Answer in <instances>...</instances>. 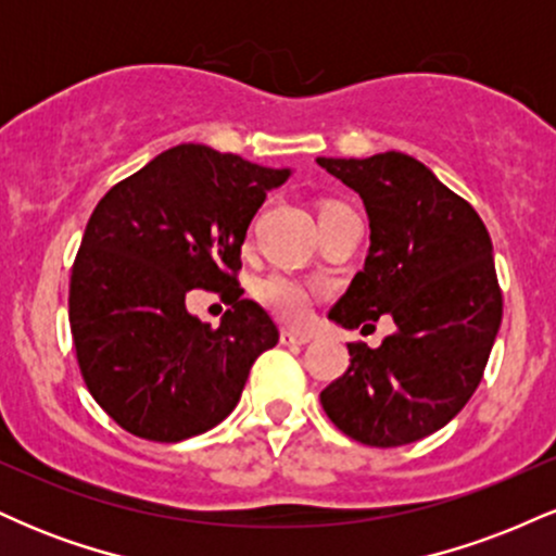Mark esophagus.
Here are the masks:
<instances>
[{"instance_id": "1", "label": "esophagus", "mask_w": 556, "mask_h": 556, "mask_svg": "<svg viewBox=\"0 0 556 556\" xmlns=\"http://www.w3.org/2000/svg\"><path fill=\"white\" fill-rule=\"evenodd\" d=\"M279 342L282 344H287V348H290V344H308L311 342V334L308 331H300V329H282L279 331Z\"/></svg>"}]
</instances>
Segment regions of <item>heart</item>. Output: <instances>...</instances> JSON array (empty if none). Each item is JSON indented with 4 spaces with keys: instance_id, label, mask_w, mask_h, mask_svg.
<instances>
[{
    "instance_id": "obj_1",
    "label": "heart",
    "mask_w": 556,
    "mask_h": 556,
    "mask_svg": "<svg viewBox=\"0 0 556 556\" xmlns=\"http://www.w3.org/2000/svg\"><path fill=\"white\" fill-rule=\"evenodd\" d=\"M321 287L303 282V279L290 277V274H269L256 285V298L274 316L285 321H300L308 316L314 300L321 295Z\"/></svg>"
}]
</instances>
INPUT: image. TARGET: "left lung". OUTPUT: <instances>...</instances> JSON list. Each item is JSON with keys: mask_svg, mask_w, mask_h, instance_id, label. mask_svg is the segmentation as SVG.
Returning <instances> with one entry per match:
<instances>
[{"mask_svg": "<svg viewBox=\"0 0 556 556\" xmlns=\"http://www.w3.org/2000/svg\"><path fill=\"white\" fill-rule=\"evenodd\" d=\"M363 198L371 245L329 311L342 329L389 316L379 348L350 342V366L321 392L331 424L368 446L418 442L473 397L502 324L494 248L481 216L418 159H316Z\"/></svg>", "mask_w": 556, "mask_h": 556, "instance_id": "1", "label": "left lung"}]
</instances>
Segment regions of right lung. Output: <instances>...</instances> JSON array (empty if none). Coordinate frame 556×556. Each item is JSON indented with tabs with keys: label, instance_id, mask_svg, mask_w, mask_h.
<instances>
[{
	"label": "right lung",
	"instance_id": "obj_1",
	"mask_svg": "<svg viewBox=\"0 0 556 556\" xmlns=\"http://www.w3.org/2000/svg\"><path fill=\"white\" fill-rule=\"evenodd\" d=\"M290 175L180 143L93 208L70 277V329L88 392L125 431L182 442L214 429L279 342L235 271L248 225ZM195 286L233 303L216 330L184 308Z\"/></svg>",
	"mask_w": 556,
	"mask_h": 556
}]
</instances>
